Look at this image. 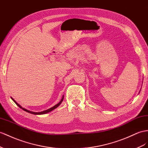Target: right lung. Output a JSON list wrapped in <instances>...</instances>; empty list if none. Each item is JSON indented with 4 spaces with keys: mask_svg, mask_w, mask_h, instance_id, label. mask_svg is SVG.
I'll return each mask as SVG.
<instances>
[{
    "mask_svg": "<svg viewBox=\"0 0 148 148\" xmlns=\"http://www.w3.org/2000/svg\"><path fill=\"white\" fill-rule=\"evenodd\" d=\"M11 99H12L13 101H14V102L15 103H16L18 107H19L20 108H21L22 109H23L24 111H26V112H29V113H31V114H46V113H47V112H50V111H52V110H54V109H56V108H58L59 106L61 104V103L62 102V101H63V99H64V96L62 97V99L60 100V101L59 102V103H58V104H57L56 105H55L54 106H53V107H52L51 108H50V109H47V110H45V111H42V112H32V111H29V110H27V109H24V108H22L21 106L18 104L17 102L15 101L13 98H12L11 97Z\"/></svg>",
    "mask_w": 148,
    "mask_h": 148,
    "instance_id": "right-lung-1",
    "label": "right lung"
}]
</instances>
